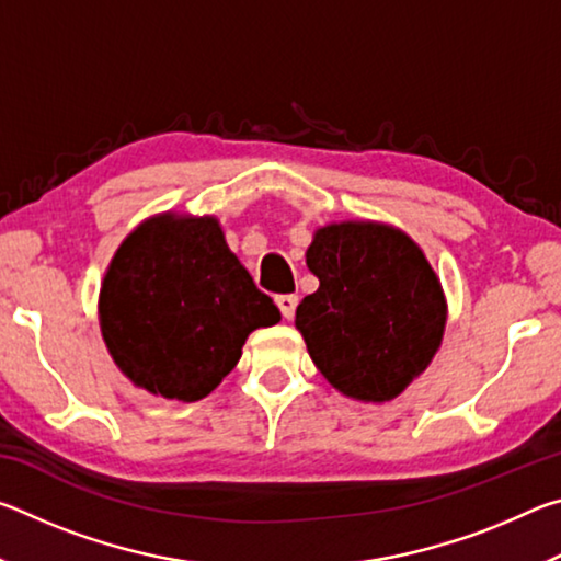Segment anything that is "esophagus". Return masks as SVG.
<instances>
[{
	"mask_svg": "<svg viewBox=\"0 0 561 561\" xmlns=\"http://www.w3.org/2000/svg\"><path fill=\"white\" fill-rule=\"evenodd\" d=\"M297 294H279L277 297V307L282 311L284 319H291L294 317V309H297Z\"/></svg>",
	"mask_w": 561,
	"mask_h": 561,
	"instance_id": "obj_1",
	"label": "esophagus"
}]
</instances>
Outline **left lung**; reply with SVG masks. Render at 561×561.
<instances>
[{"label": "left lung", "mask_w": 561, "mask_h": 561, "mask_svg": "<svg viewBox=\"0 0 561 561\" xmlns=\"http://www.w3.org/2000/svg\"><path fill=\"white\" fill-rule=\"evenodd\" d=\"M319 289L297 329L327 381L348 398L391 401L440 346L445 299L417 244L376 222L321 227L307 250Z\"/></svg>", "instance_id": "left-lung-1"}]
</instances>
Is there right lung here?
<instances>
[{"label": "right lung", "mask_w": 561, "mask_h": 561, "mask_svg": "<svg viewBox=\"0 0 561 561\" xmlns=\"http://www.w3.org/2000/svg\"><path fill=\"white\" fill-rule=\"evenodd\" d=\"M113 360L146 391L201 401L232 371L250 331L282 319L213 217H153L126 237L101 289Z\"/></svg>", "instance_id": "obj_1"}]
</instances>
